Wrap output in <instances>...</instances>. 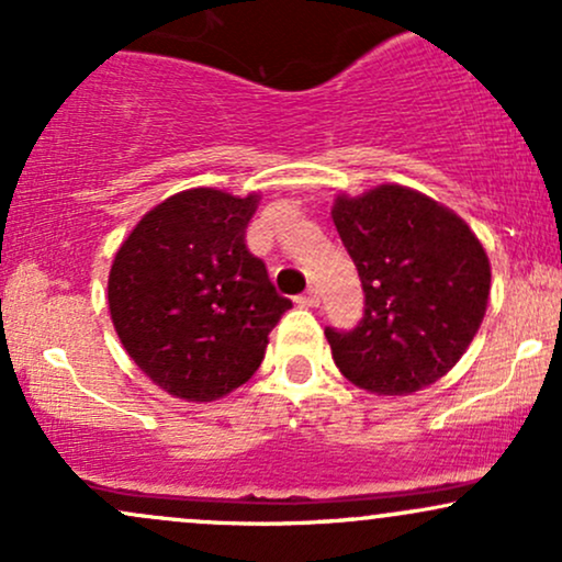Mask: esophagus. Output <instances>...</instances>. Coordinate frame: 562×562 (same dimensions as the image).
<instances>
[{"instance_id": "34e87169", "label": "esophagus", "mask_w": 562, "mask_h": 562, "mask_svg": "<svg viewBox=\"0 0 562 562\" xmlns=\"http://www.w3.org/2000/svg\"><path fill=\"white\" fill-rule=\"evenodd\" d=\"M319 301H322V293H319V288H314V285L299 299L301 306H319Z\"/></svg>"}]
</instances>
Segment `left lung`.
I'll return each instance as SVG.
<instances>
[{"label":"left lung","mask_w":562,"mask_h":562,"mask_svg":"<svg viewBox=\"0 0 562 562\" xmlns=\"http://www.w3.org/2000/svg\"><path fill=\"white\" fill-rule=\"evenodd\" d=\"M333 222L364 290L359 325L325 330L338 370L385 396L436 383L460 362L486 314L492 267L479 237L402 184L338 198Z\"/></svg>","instance_id":"obj_1"}]
</instances>
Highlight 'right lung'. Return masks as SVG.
<instances>
[{"label":"right lung","instance_id":"add662e5","mask_svg":"<svg viewBox=\"0 0 562 562\" xmlns=\"http://www.w3.org/2000/svg\"><path fill=\"white\" fill-rule=\"evenodd\" d=\"M256 203L211 187L184 190L142 216L115 254L108 280L115 333L171 396L214 402L240 389L293 306L245 245Z\"/></svg>","mask_w":562,"mask_h":562}]
</instances>
